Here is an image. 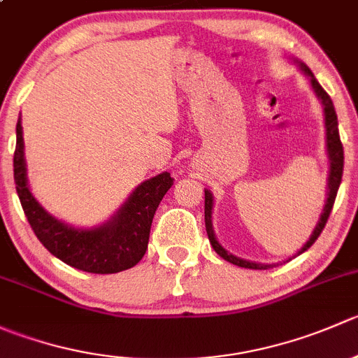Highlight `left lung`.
<instances>
[{
    "label": "left lung",
    "mask_w": 358,
    "mask_h": 358,
    "mask_svg": "<svg viewBox=\"0 0 358 358\" xmlns=\"http://www.w3.org/2000/svg\"><path fill=\"white\" fill-rule=\"evenodd\" d=\"M294 64L301 69L303 74L310 79V85H312V90L315 92V96L320 100L324 107V124H326V149H327V159H329V175H327V199L326 204H324L322 213H320V218L317 222L315 229L313 232L310 234L308 241L303 244V248L296 252L294 256L301 255L305 252L306 249L312 246L313 243L317 241V237L320 236L322 229L326 227L327 218L331 215V209H333L334 199H336V194H338L339 189V183H341V176H343V161H345V156H343V145H341V140H339V131H338V115H336L334 106H333V100L331 96L324 92L322 86L319 85V81L315 79L313 72L310 71L308 67L305 66L303 62L299 60H294ZM213 206H215V197H213L211 190L204 189V222H206V232H208L209 237V243H211L213 249L222 256L223 259H227L229 263H234L237 266H243V268H251V270H266V268H272L275 266V263H256V262H249V259L239 258V256L232 255V252L227 251L222 244L218 243L215 236V229H213ZM292 256V258H294ZM291 259V258H289Z\"/></svg>",
    "instance_id": "1"
}]
</instances>
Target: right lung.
I'll list each match as a JSON object with an SVG mask.
<instances>
[{"instance_id": "1", "label": "right lung", "mask_w": 358, "mask_h": 358, "mask_svg": "<svg viewBox=\"0 0 358 358\" xmlns=\"http://www.w3.org/2000/svg\"><path fill=\"white\" fill-rule=\"evenodd\" d=\"M13 178L27 222L39 243L64 263L90 273H117L131 268L143 258L159 202L173 185L169 173L162 171L140 183L106 223L95 227L69 225L50 215L32 196L20 117L17 121Z\"/></svg>"}]
</instances>
